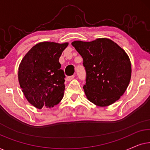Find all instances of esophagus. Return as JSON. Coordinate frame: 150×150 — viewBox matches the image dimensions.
<instances>
[{
    "label": "esophagus",
    "instance_id": "obj_1",
    "mask_svg": "<svg viewBox=\"0 0 150 150\" xmlns=\"http://www.w3.org/2000/svg\"><path fill=\"white\" fill-rule=\"evenodd\" d=\"M74 77H75L74 75L70 76H67V81H71V80H72L73 79H74Z\"/></svg>",
    "mask_w": 150,
    "mask_h": 150
}]
</instances>
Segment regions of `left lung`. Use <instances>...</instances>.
I'll use <instances>...</instances> for the list:
<instances>
[{"mask_svg": "<svg viewBox=\"0 0 150 150\" xmlns=\"http://www.w3.org/2000/svg\"><path fill=\"white\" fill-rule=\"evenodd\" d=\"M83 59L87 99L98 106L113 104L124 93L131 78L130 59L113 41L99 38L92 42L71 43Z\"/></svg>", "mask_w": 150, "mask_h": 150, "instance_id": "8db88e82", "label": "left lung"}]
</instances>
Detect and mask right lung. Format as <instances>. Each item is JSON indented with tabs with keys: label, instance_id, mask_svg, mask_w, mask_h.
<instances>
[{
	"label": "right lung",
	"instance_id": "right-lung-1",
	"mask_svg": "<svg viewBox=\"0 0 150 150\" xmlns=\"http://www.w3.org/2000/svg\"><path fill=\"white\" fill-rule=\"evenodd\" d=\"M68 43L40 42L26 53L18 68V81L24 96L39 109L58 104L65 90L64 71L59 63Z\"/></svg>",
	"mask_w": 150,
	"mask_h": 150
}]
</instances>
